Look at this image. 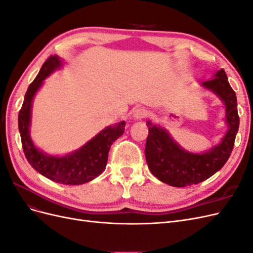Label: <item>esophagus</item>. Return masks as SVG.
I'll return each instance as SVG.
<instances>
[{"mask_svg":"<svg viewBox=\"0 0 253 253\" xmlns=\"http://www.w3.org/2000/svg\"><path fill=\"white\" fill-rule=\"evenodd\" d=\"M148 116V111L143 108H137L133 111V118L135 120H141Z\"/></svg>","mask_w":253,"mask_h":253,"instance_id":"1","label":"esophagus"}]
</instances>
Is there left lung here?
<instances>
[{
    "label": "left lung",
    "instance_id": "8db88e82",
    "mask_svg": "<svg viewBox=\"0 0 253 253\" xmlns=\"http://www.w3.org/2000/svg\"><path fill=\"white\" fill-rule=\"evenodd\" d=\"M217 95L226 106L228 131L221 141L209 151L195 154L180 148L168 131L148 121L149 135L144 155L151 173L160 181L173 187H187L208 179L224 167L230 157L240 126L235 91L221 68L214 78L202 83Z\"/></svg>",
    "mask_w": 253,
    "mask_h": 253
}]
</instances>
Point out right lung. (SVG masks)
<instances>
[{
  "instance_id": "right-lung-1",
  "label": "right lung",
  "mask_w": 253,
  "mask_h": 253,
  "mask_svg": "<svg viewBox=\"0 0 253 253\" xmlns=\"http://www.w3.org/2000/svg\"><path fill=\"white\" fill-rule=\"evenodd\" d=\"M60 66H62L61 59L58 56H50L44 62L36 79L29 84L19 112V131L25 157L37 172L58 183L82 185L93 180L104 171L111 145L124 134L126 122L121 121L106 126L83 147L65 156L47 155L37 149L29 135L33 100L44 79Z\"/></svg>"
}]
</instances>
